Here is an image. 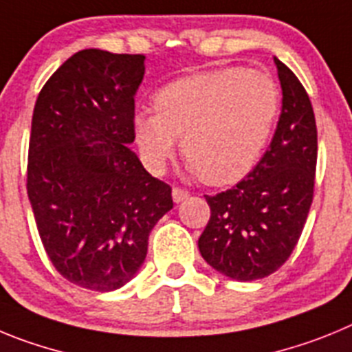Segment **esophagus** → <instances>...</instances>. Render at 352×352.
Segmentation results:
<instances>
[{
    "label": "esophagus",
    "instance_id": "esophagus-1",
    "mask_svg": "<svg viewBox=\"0 0 352 352\" xmlns=\"http://www.w3.org/2000/svg\"><path fill=\"white\" fill-rule=\"evenodd\" d=\"M189 196V191H186V189H180V188H173L172 189V198L175 204H180V201H184V199L188 198Z\"/></svg>",
    "mask_w": 352,
    "mask_h": 352
}]
</instances>
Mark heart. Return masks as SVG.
Here are the masks:
<instances>
[{
    "mask_svg": "<svg viewBox=\"0 0 352 352\" xmlns=\"http://www.w3.org/2000/svg\"><path fill=\"white\" fill-rule=\"evenodd\" d=\"M156 112L133 113L145 163L161 172L180 138L188 170L214 186L242 179L267 147L280 109L278 87L258 69L224 68L179 78L154 96Z\"/></svg>",
    "mask_w": 352,
    "mask_h": 352,
    "instance_id": "1",
    "label": "heart"
}]
</instances>
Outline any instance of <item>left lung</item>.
Masks as SVG:
<instances>
[{
    "label": "left lung",
    "mask_w": 352,
    "mask_h": 352,
    "mask_svg": "<svg viewBox=\"0 0 352 352\" xmlns=\"http://www.w3.org/2000/svg\"><path fill=\"white\" fill-rule=\"evenodd\" d=\"M283 109L270 147L249 175L228 191L205 196L210 221L198 249L233 280L268 277L283 267L302 235L314 196L318 129L309 94L274 58Z\"/></svg>",
    "instance_id": "8db88e82"
}]
</instances>
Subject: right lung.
<instances>
[{
	"label": "right lung",
	"instance_id": "obj_1",
	"mask_svg": "<svg viewBox=\"0 0 352 352\" xmlns=\"http://www.w3.org/2000/svg\"><path fill=\"white\" fill-rule=\"evenodd\" d=\"M145 56L85 49L40 91L31 121L28 196L56 270L85 289L128 284L148 233L173 208L129 145Z\"/></svg>",
	"mask_w": 352,
	"mask_h": 352
}]
</instances>
